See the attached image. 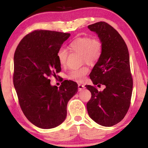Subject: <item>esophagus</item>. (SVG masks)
<instances>
[{"instance_id":"1","label":"esophagus","mask_w":148,"mask_h":148,"mask_svg":"<svg viewBox=\"0 0 148 148\" xmlns=\"http://www.w3.org/2000/svg\"><path fill=\"white\" fill-rule=\"evenodd\" d=\"M84 88L85 87H84V86L83 85V84H78V90H79V91H81V90H84Z\"/></svg>"}]
</instances>
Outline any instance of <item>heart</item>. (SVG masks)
I'll use <instances>...</instances> for the list:
<instances>
[{"label": "heart", "mask_w": 148, "mask_h": 148, "mask_svg": "<svg viewBox=\"0 0 148 148\" xmlns=\"http://www.w3.org/2000/svg\"><path fill=\"white\" fill-rule=\"evenodd\" d=\"M69 49L71 51H76L81 53V60L83 62L92 65L99 60L102 54L103 45L98 38L88 36L80 37L75 39L69 44ZM69 51L64 47H61L56 53V57L62 66L67 63ZM89 70L86 67L72 70L69 74L68 78L77 83L83 81Z\"/></svg>", "instance_id": "heart-1"}]
</instances>
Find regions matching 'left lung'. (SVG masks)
Returning <instances> with one entry per match:
<instances>
[{"label":"left lung","mask_w":148,"mask_h":148,"mask_svg":"<svg viewBox=\"0 0 148 148\" xmlns=\"http://www.w3.org/2000/svg\"><path fill=\"white\" fill-rule=\"evenodd\" d=\"M103 45L102 54L90 74L93 84L106 86L102 92L86 85L92 93L86 108L90 117L103 127L120 122L130 105L133 80L128 48L114 28L104 21L90 25Z\"/></svg>","instance_id":"8db88e82"}]
</instances>
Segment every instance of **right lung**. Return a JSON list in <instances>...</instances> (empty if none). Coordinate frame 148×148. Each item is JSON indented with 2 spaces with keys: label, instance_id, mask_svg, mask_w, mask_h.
I'll return each instance as SVG.
<instances>
[{
  "label": "right lung",
  "instance_id": "add662e5",
  "mask_svg": "<svg viewBox=\"0 0 148 148\" xmlns=\"http://www.w3.org/2000/svg\"><path fill=\"white\" fill-rule=\"evenodd\" d=\"M71 34L34 30L19 43L14 55L13 84L20 108L29 121L43 129L62 123L69 100L77 92V84L65 80L59 88L48 77L60 71L56 53Z\"/></svg>",
  "mask_w": 148,
  "mask_h": 148
}]
</instances>
